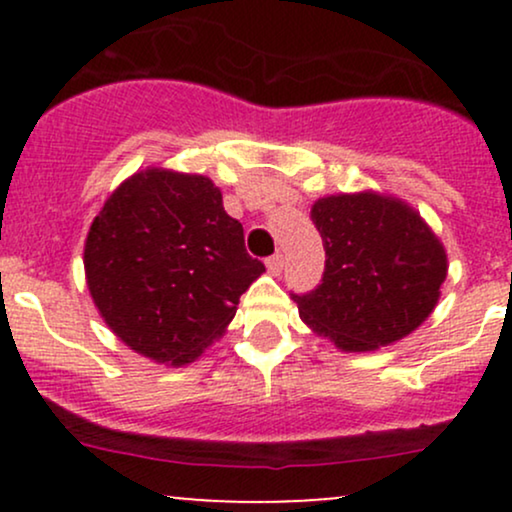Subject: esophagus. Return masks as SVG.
Here are the masks:
<instances>
[{
    "label": "esophagus",
    "mask_w": 512,
    "mask_h": 512,
    "mask_svg": "<svg viewBox=\"0 0 512 512\" xmlns=\"http://www.w3.org/2000/svg\"><path fill=\"white\" fill-rule=\"evenodd\" d=\"M281 269H284V257H281V255L269 257V260H267V272L272 274V276H279Z\"/></svg>",
    "instance_id": "1"
}]
</instances>
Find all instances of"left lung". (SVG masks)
Instances as JSON below:
<instances>
[{
    "instance_id": "8db88e82",
    "label": "left lung",
    "mask_w": 512,
    "mask_h": 512,
    "mask_svg": "<svg viewBox=\"0 0 512 512\" xmlns=\"http://www.w3.org/2000/svg\"><path fill=\"white\" fill-rule=\"evenodd\" d=\"M325 274L296 296L298 315L342 351H375L407 337L436 308L448 255L407 202L378 192L317 199Z\"/></svg>"
}]
</instances>
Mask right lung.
<instances>
[{"mask_svg":"<svg viewBox=\"0 0 512 512\" xmlns=\"http://www.w3.org/2000/svg\"><path fill=\"white\" fill-rule=\"evenodd\" d=\"M105 325L156 363L185 366L226 332L264 272L204 175L146 168L105 199L84 245Z\"/></svg>","mask_w":512,"mask_h":512,"instance_id":"1","label":"right lung"}]
</instances>
